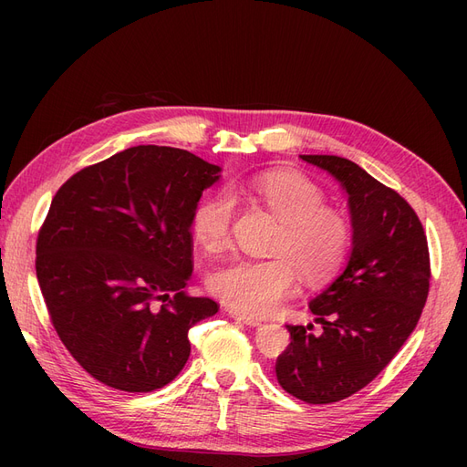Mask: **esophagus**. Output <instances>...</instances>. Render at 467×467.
<instances>
[{"label": "esophagus", "mask_w": 467, "mask_h": 467, "mask_svg": "<svg viewBox=\"0 0 467 467\" xmlns=\"http://www.w3.org/2000/svg\"><path fill=\"white\" fill-rule=\"evenodd\" d=\"M228 314H230V317H234V319H237V321H242V323L249 325V327H259V325H261L259 319L249 317V316H245V314H242V312H235V309H230Z\"/></svg>", "instance_id": "1"}]
</instances>
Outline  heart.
<instances>
[{"label":"heart","instance_id":"1","mask_svg":"<svg viewBox=\"0 0 467 467\" xmlns=\"http://www.w3.org/2000/svg\"><path fill=\"white\" fill-rule=\"evenodd\" d=\"M234 199H249L280 222L271 253L276 259L237 261L210 278V290L237 312L268 316L294 294L296 271L317 285L331 278L347 259L352 225L345 212L325 206L323 191L294 171H268L230 192H216L196 206L191 232L202 249L218 253L228 247L235 216Z\"/></svg>","mask_w":467,"mask_h":467}]
</instances>
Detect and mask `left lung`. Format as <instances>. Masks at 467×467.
Masks as SVG:
<instances>
[{"mask_svg": "<svg viewBox=\"0 0 467 467\" xmlns=\"http://www.w3.org/2000/svg\"><path fill=\"white\" fill-rule=\"evenodd\" d=\"M348 196L352 249L345 271L309 302L321 325H286L276 379L312 405L341 401L386 368L417 327L429 296L427 235L403 196L338 155H300Z\"/></svg>", "mask_w": 467, "mask_h": 467, "instance_id": "1", "label": "left lung"}]
</instances>
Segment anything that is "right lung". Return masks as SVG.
Wrapping results in <instances>:
<instances>
[{
	"label": "right lung",
	"instance_id": "obj_1",
	"mask_svg": "<svg viewBox=\"0 0 467 467\" xmlns=\"http://www.w3.org/2000/svg\"><path fill=\"white\" fill-rule=\"evenodd\" d=\"M220 171L185 150L134 146L81 169L52 199L36 278L60 341L101 384L167 386L189 360V329L218 312L182 288L192 214Z\"/></svg>",
	"mask_w": 467,
	"mask_h": 467
}]
</instances>
